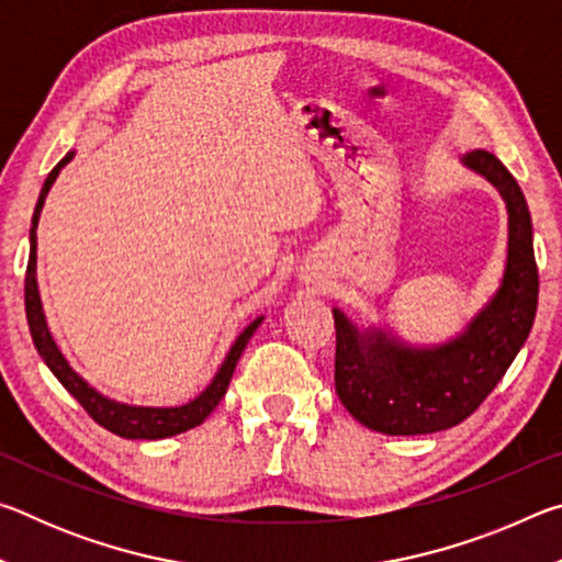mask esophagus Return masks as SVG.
I'll return each mask as SVG.
<instances>
[{
	"label": "esophagus",
	"mask_w": 562,
	"mask_h": 562,
	"mask_svg": "<svg viewBox=\"0 0 562 562\" xmlns=\"http://www.w3.org/2000/svg\"><path fill=\"white\" fill-rule=\"evenodd\" d=\"M312 280V272H307V274H304V282H310Z\"/></svg>",
	"instance_id": "obj_1"
}]
</instances>
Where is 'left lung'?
I'll use <instances>...</instances> for the list:
<instances>
[{"label":"left lung","mask_w":562,"mask_h":562,"mask_svg":"<svg viewBox=\"0 0 562 562\" xmlns=\"http://www.w3.org/2000/svg\"><path fill=\"white\" fill-rule=\"evenodd\" d=\"M463 168L498 190L508 213V245L496 292L453 337L416 345L382 325H357L331 307L337 329L339 402L367 429L386 436L446 431L481 406L526 345L538 310V268L530 211L501 160L473 150Z\"/></svg>","instance_id":"obj_1"}]
</instances>
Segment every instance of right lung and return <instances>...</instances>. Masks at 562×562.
Instances as JSON below:
<instances>
[{"mask_svg":"<svg viewBox=\"0 0 562 562\" xmlns=\"http://www.w3.org/2000/svg\"><path fill=\"white\" fill-rule=\"evenodd\" d=\"M74 156H76V150H69V154H66L59 164L54 166L52 173L46 176L42 193H40V201H36L34 215H32L30 262H26V278H24V307H26V322H30L34 347H36V351H40V357L44 359V364L52 369V374L59 379L66 392H69L76 402L87 408V414L93 418V422L101 424L103 429H109L111 434L123 436V439L156 441V439H168V436L183 434L188 429H195V426H201L205 418L211 416L213 408L221 404V398L227 392V384H231V379H233L237 359H240V355L247 347V341H250V337L255 335V329L262 325L265 317L252 319L250 325H247L240 335L235 337L233 347L227 349L221 369H217L213 376V382L183 406H133V404L116 402V398L101 394L97 386H91L87 379H83L69 364V359L64 357V351L59 349L56 339L52 337V329H49V325H46V315H44L40 282H36V227H40L42 207H44L46 195H49V190L54 186V180L59 178L61 168L69 164Z\"/></svg>","mask_w":562,"mask_h":562,"instance_id":"right-lung-1","label":"right lung"}]
</instances>
